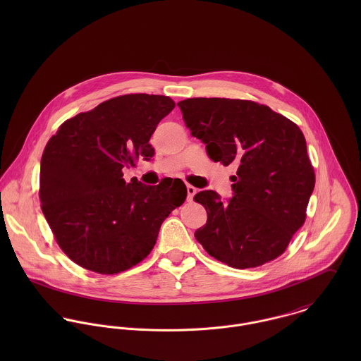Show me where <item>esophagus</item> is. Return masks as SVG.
Segmentation results:
<instances>
[{
  "label": "esophagus",
  "mask_w": 361,
  "mask_h": 361,
  "mask_svg": "<svg viewBox=\"0 0 361 361\" xmlns=\"http://www.w3.org/2000/svg\"><path fill=\"white\" fill-rule=\"evenodd\" d=\"M186 189H188V202H192L193 196L197 193V189L195 186H192V185H188Z\"/></svg>",
  "instance_id": "34e87169"
}]
</instances>
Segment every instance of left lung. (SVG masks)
I'll list each match as a JSON object with an SVG mask.
<instances>
[{
	"mask_svg": "<svg viewBox=\"0 0 361 361\" xmlns=\"http://www.w3.org/2000/svg\"><path fill=\"white\" fill-rule=\"evenodd\" d=\"M178 105L209 158L238 166L226 203L214 190L195 196L207 211L197 242L211 257L239 269L279 257L305 224L315 185L302 130L249 100L199 97Z\"/></svg>",
	"mask_w": 361,
	"mask_h": 361,
	"instance_id": "obj_1",
	"label": "left lung"
}]
</instances>
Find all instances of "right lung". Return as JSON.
Returning <instances> with one entry per match:
<instances>
[{"mask_svg":"<svg viewBox=\"0 0 361 361\" xmlns=\"http://www.w3.org/2000/svg\"><path fill=\"white\" fill-rule=\"evenodd\" d=\"M175 106L166 96L126 94L65 121L40 164L43 214L62 252L78 265L118 274L154 247L164 219L182 206L180 179L126 183L122 168L150 161V137Z\"/></svg>","mask_w":361,"mask_h":361,"instance_id":"obj_1","label":"right lung"}]
</instances>
